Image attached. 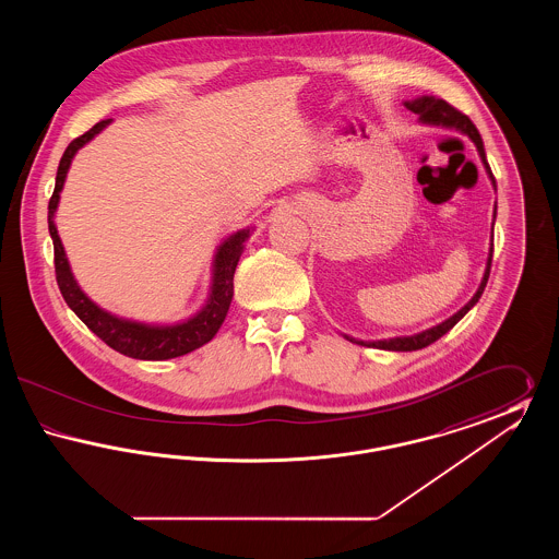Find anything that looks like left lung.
Masks as SVG:
<instances>
[{
	"instance_id": "obj_1",
	"label": "left lung",
	"mask_w": 559,
	"mask_h": 559,
	"mask_svg": "<svg viewBox=\"0 0 559 559\" xmlns=\"http://www.w3.org/2000/svg\"><path fill=\"white\" fill-rule=\"evenodd\" d=\"M404 107L408 108V110H413L415 115H419V121L426 123V126H442V128H449V130H459L461 133H467V135L472 138V142L476 144V148H478L479 159H481L484 167H486V174H488L490 180H492V187H497V185H495V176H492V171H490V165H488V160H486L484 142H481L476 126L472 123V119H469L467 115H463L461 110L451 107V105L444 103L442 98H433V96L415 98V100H411V103H404ZM495 212H497V210H495ZM492 226H495V224H492ZM490 264H492V245H490L488 262H486L484 278H481V283H479L478 292H476V295H474L456 314H452L451 319H447L444 322H440V324L427 329L424 333L411 335V337H394V340H379V342H358V340L347 337L346 335L347 340L354 342V344H360V346L379 347V349H390V352H413V349H421V347L433 344L436 340H440L442 335H447L452 326L478 304V299L481 297V293H484V287H486V283H488V276H490Z\"/></svg>"
}]
</instances>
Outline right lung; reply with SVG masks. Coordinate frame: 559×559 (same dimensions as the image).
I'll return each mask as SVG.
<instances>
[{"label": "right lung", "mask_w": 559, "mask_h": 559, "mask_svg": "<svg viewBox=\"0 0 559 559\" xmlns=\"http://www.w3.org/2000/svg\"><path fill=\"white\" fill-rule=\"evenodd\" d=\"M110 121L112 119H105V121L96 123L90 132L75 138L67 146V151L60 159V165H58L56 187H53L50 205H48V228H50V237H52L53 242L56 281H58V287H60L64 301L80 317L81 322L92 333H96L107 346L117 349L119 354L138 358V360L178 358V356H185L188 352L212 342L213 335L222 326V322L228 314L233 295H235V283H233L235 281V270L239 264L240 253L245 249V240L249 239L251 230L242 228L239 233L230 235L217 247L215 258H213L210 299L192 319L178 322V324L157 326V324H146V322L112 317L110 312L103 310L100 306H96L85 293L81 292L80 285H78L73 272H71L64 247L60 242L56 224H53V213L58 207L60 190L64 187V178H67V171L71 167V160L75 157V153L80 151L83 144H87L96 133L103 132Z\"/></svg>", "instance_id": "right-lung-1"}]
</instances>
